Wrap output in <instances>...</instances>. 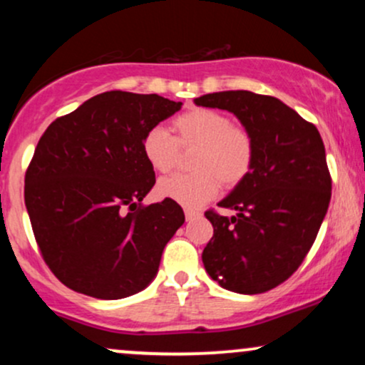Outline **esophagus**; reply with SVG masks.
Instances as JSON below:
<instances>
[{"label": "esophagus", "mask_w": 365, "mask_h": 365, "mask_svg": "<svg viewBox=\"0 0 365 365\" xmlns=\"http://www.w3.org/2000/svg\"><path fill=\"white\" fill-rule=\"evenodd\" d=\"M183 212H185V220L187 221H190V220H194V217L200 216V212L197 211V209H192V207H185V209H183Z\"/></svg>", "instance_id": "1"}]
</instances>
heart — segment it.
I'll use <instances>...</instances> for the list:
<instances>
[{"instance_id":"1","label":"heart","mask_w":365,"mask_h":365,"mask_svg":"<svg viewBox=\"0 0 365 365\" xmlns=\"http://www.w3.org/2000/svg\"><path fill=\"white\" fill-rule=\"evenodd\" d=\"M175 137L163 127H150L140 142L142 154L158 173L177 168L182 150L197 149L192 158L195 173L175 175L159 182L165 199L185 207H199L215 199L221 183L235 188L249 177L255 161L252 133L235 125L225 113L194 108L173 120Z\"/></svg>"}]
</instances>
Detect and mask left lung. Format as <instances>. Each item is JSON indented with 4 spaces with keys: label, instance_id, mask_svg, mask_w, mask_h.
Listing matches in <instances>:
<instances>
[{
    "label": "left lung",
    "instance_id": "left-lung-1",
    "mask_svg": "<svg viewBox=\"0 0 365 365\" xmlns=\"http://www.w3.org/2000/svg\"><path fill=\"white\" fill-rule=\"evenodd\" d=\"M195 104L233 113L255 142L250 175L217 204L237 215L206 211L215 233L204 247V267L226 290L264 293L299 269L328 211L324 144L312 123L273 96L225 91Z\"/></svg>",
    "mask_w": 365,
    "mask_h": 365
}]
</instances>
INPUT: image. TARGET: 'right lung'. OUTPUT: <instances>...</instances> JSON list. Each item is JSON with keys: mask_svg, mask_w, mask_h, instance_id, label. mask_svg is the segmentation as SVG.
Instances as JSON below:
<instances>
[{"mask_svg": "<svg viewBox=\"0 0 365 365\" xmlns=\"http://www.w3.org/2000/svg\"><path fill=\"white\" fill-rule=\"evenodd\" d=\"M182 103L110 91L46 128L25 173V206L44 262L65 287L103 300L144 290L185 215L142 206L156 183L140 142Z\"/></svg>", "mask_w": 365, "mask_h": 365, "instance_id": "right-lung-1", "label": "right lung"}]
</instances>
